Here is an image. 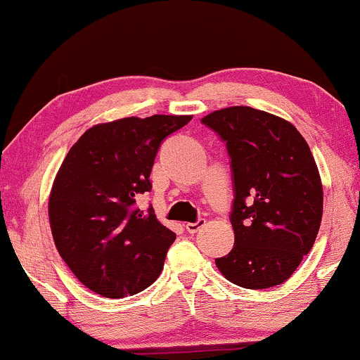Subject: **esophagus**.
I'll list each match as a JSON object with an SVG mask.
<instances>
[{"label":"esophagus","mask_w":360,"mask_h":360,"mask_svg":"<svg viewBox=\"0 0 360 360\" xmlns=\"http://www.w3.org/2000/svg\"><path fill=\"white\" fill-rule=\"evenodd\" d=\"M205 224H206V219H198L196 223H188V224H186V229H188V233H191V235H194V233H198L199 229L205 226Z\"/></svg>","instance_id":"1"}]
</instances>
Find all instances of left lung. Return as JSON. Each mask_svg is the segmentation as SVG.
I'll return each mask as SVG.
<instances>
[{"mask_svg": "<svg viewBox=\"0 0 360 360\" xmlns=\"http://www.w3.org/2000/svg\"><path fill=\"white\" fill-rule=\"evenodd\" d=\"M231 158L235 245L216 259L224 278L259 290L287 281L315 243L323 189L309 144L288 120L235 105L201 119Z\"/></svg>", "mask_w": 360, "mask_h": 360, "instance_id": "1", "label": "left lung"}]
</instances>
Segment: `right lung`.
I'll return each instance as SVG.
<instances>
[{
  "mask_svg": "<svg viewBox=\"0 0 360 360\" xmlns=\"http://www.w3.org/2000/svg\"><path fill=\"white\" fill-rule=\"evenodd\" d=\"M193 115L124 117L82 134L65 155L49 199L51 235L79 281L107 298L136 295L161 275L176 235L137 210L153 189L159 146Z\"/></svg>",
  "mask_w": 360,
  "mask_h": 360,
  "instance_id": "right-lung-1",
  "label": "right lung"
}]
</instances>
